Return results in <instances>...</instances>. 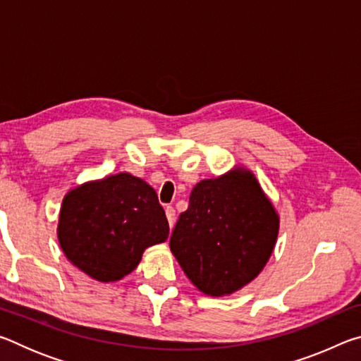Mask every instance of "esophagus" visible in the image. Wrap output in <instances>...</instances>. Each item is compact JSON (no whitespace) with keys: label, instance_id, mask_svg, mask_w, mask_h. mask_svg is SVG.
Returning <instances> with one entry per match:
<instances>
[{"label":"esophagus","instance_id":"esophagus-1","mask_svg":"<svg viewBox=\"0 0 361 361\" xmlns=\"http://www.w3.org/2000/svg\"><path fill=\"white\" fill-rule=\"evenodd\" d=\"M166 215H167V219H169V226H170V228H173V224H175V209L172 205L166 207Z\"/></svg>","mask_w":361,"mask_h":361}]
</instances>
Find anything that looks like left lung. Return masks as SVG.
Here are the masks:
<instances>
[{"label":"left lung","mask_w":361,"mask_h":361,"mask_svg":"<svg viewBox=\"0 0 361 361\" xmlns=\"http://www.w3.org/2000/svg\"><path fill=\"white\" fill-rule=\"evenodd\" d=\"M279 216L248 170L202 180L170 235V250L188 279L210 296L252 282L276 247Z\"/></svg>","instance_id":"8db88e82"}]
</instances>
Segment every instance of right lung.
Here are the masks:
<instances>
[{"label":"right lung","mask_w":361,"mask_h":361,"mask_svg":"<svg viewBox=\"0 0 361 361\" xmlns=\"http://www.w3.org/2000/svg\"><path fill=\"white\" fill-rule=\"evenodd\" d=\"M57 234L78 269L99 282H116L138 266L145 248L167 240L169 221L148 183L118 173L71 189Z\"/></svg>","instance_id":"1"}]
</instances>
